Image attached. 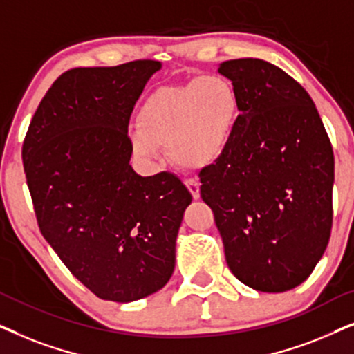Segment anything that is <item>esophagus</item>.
Instances as JSON below:
<instances>
[{"instance_id":"34e87169","label":"esophagus","mask_w":354,"mask_h":354,"mask_svg":"<svg viewBox=\"0 0 354 354\" xmlns=\"http://www.w3.org/2000/svg\"><path fill=\"white\" fill-rule=\"evenodd\" d=\"M186 186H187V189H189V192L192 194V197H194V199H199V197H201L199 183H197L196 180H187L186 181Z\"/></svg>"}]
</instances>
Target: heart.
<instances>
[{
	"label": "heart",
	"instance_id": "obj_1",
	"mask_svg": "<svg viewBox=\"0 0 354 354\" xmlns=\"http://www.w3.org/2000/svg\"><path fill=\"white\" fill-rule=\"evenodd\" d=\"M239 118V95L223 75L205 74L163 86L145 98L131 134L134 152L155 158L167 144L168 157L185 168L216 162L232 144Z\"/></svg>",
	"mask_w": 354,
	"mask_h": 354
}]
</instances>
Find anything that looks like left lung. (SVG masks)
<instances>
[{
	"label": "left lung",
	"mask_w": 354,
	"mask_h": 354,
	"mask_svg": "<svg viewBox=\"0 0 354 354\" xmlns=\"http://www.w3.org/2000/svg\"><path fill=\"white\" fill-rule=\"evenodd\" d=\"M239 95L226 152L199 173L230 270L257 291L308 279L332 232L333 150L313 98L275 64L223 61Z\"/></svg>",
	"instance_id": "8db88e82"
}]
</instances>
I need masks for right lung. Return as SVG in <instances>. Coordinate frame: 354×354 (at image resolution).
<instances>
[{"mask_svg":"<svg viewBox=\"0 0 354 354\" xmlns=\"http://www.w3.org/2000/svg\"><path fill=\"white\" fill-rule=\"evenodd\" d=\"M158 61L66 71L41 98L22 144L37 223L93 295L129 303L167 285L192 196L176 174L129 165L131 113Z\"/></svg>","mask_w":354,"mask_h":354,"instance_id":"1","label":"right lung"}]
</instances>
